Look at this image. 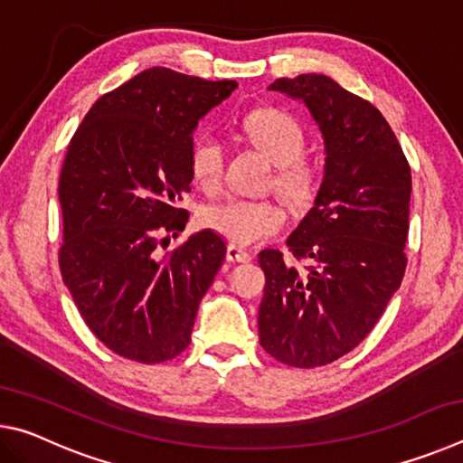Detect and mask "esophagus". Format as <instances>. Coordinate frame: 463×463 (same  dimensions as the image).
Wrapping results in <instances>:
<instances>
[{
  "instance_id": "1",
  "label": "esophagus",
  "mask_w": 463,
  "mask_h": 463,
  "mask_svg": "<svg viewBox=\"0 0 463 463\" xmlns=\"http://www.w3.org/2000/svg\"><path fill=\"white\" fill-rule=\"evenodd\" d=\"M250 260H253V257H250V253L239 249L237 245L226 247V261H231V263H249Z\"/></svg>"
}]
</instances>
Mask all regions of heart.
<instances>
[{
    "instance_id": "obj_1",
    "label": "heart",
    "mask_w": 463,
    "mask_h": 463,
    "mask_svg": "<svg viewBox=\"0 0 463 463\" xmlns=\"http://www.w3.org/2000/svg\"><path fill=\"white\" fill-rule=\"evenodd\" d=\"M242 130L278 165L273 185L281 195L294 206L315 202L320 175L310 161L302 159L307 137L294 116L273 108L257 109L242 120ZM224 163L226 151L221 138L202 135L194 140L190 169L202 190L214 192L221 185ZM200 224L221 234L231 245L245 247L284 229L286 213L281 203L271 198H224L200 210Z\"/></svg>"
}]
</instances>
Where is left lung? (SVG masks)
<instances>
[{
  "mask_svg": "<svg viewBox=\"0 0 463 463\" xmlns=\"http://www.w3.org/2000/svg\"><path fill=\"white\" fill-rule=\"evenodd\" d=\"M269 90L307 104L326 151L315 206L288 239L289 257L260 253L261 347L307 370L355 349L401 288L411 165L380 109L331 77H284Z\"/></svg>",
  "mask_w": 463,
  "mask_h": 463,
  "instance_id": "1",
  "label": "left lung"
}]
</instances>
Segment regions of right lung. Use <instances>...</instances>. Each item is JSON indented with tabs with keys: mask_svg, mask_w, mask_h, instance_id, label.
<instances>
[{
	"mask_svg": "<svg viewBox=\"0 0 463 463\" xmlns=\"http://www.w3.org/2000/svg\"><path fill=\"white\" fill-rule=\"evenodd\" d=\"M237 81L153 67L101 96L69 143L59 177L61 276L85 325L120 357L161 364L184 354L195 315L226 255L202 231L182 232L192 132Z\"/></svg>",
	"mask_w": 463,
	"mask_h": 463,
	"instance_id": "add662e5",
	"label": "right lung"
}]
</instances>
